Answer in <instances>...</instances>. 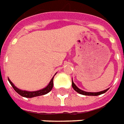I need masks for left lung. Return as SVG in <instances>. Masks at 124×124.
<instances>
[{"label": "left lung", "mask_w": 124, "mask_h": 124, "mask_svg": "<svg viewBox=\"0 0 124 124\" xmlns=\"http://www.w3.org/2000/svg\"><path fill=\"white\" fill-rule=\"evenodd\" d=\"M72 88L74 89V90L75 91H77L78 93L79 94H81V95H89V96H97V95H100L101 94H103L105 93L109 89H107L104 90V91H99V92H86V91H83L81 90L79 88H78L77 86V85H75L73 82V80L72 79Z\"/></svg>", "instance_id": "left-lung-1"}]
</instances>
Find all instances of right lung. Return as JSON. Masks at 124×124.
<instances>
[{"label":"right lung","mask_w":124,"mask_h":124,"mask_svg":"<svg viewBox=\"0 0 124 124\" xmlns=\"http://www.w3.org/2000/svg\"><path fill=\"white\" fill-rule=\"evenodd\" d=\"M54 76H55V75H54ZM54 76L52 77V78L51 79L49 84H48L45 88H44V89H40V90H38V91H23V90L19 89V88H17V86H15V85L11 82V80H10L8 78V80L9 83H10V84L11 85V86H13V88L14 89V90H15L18 94H19L21 96L24 97H26V98H32V97H38V96H41V95H46V94H47V93H48L50 92V91L52 89V88H53V80Z\"/></svg>","instance_id":"add662e5"}]
</instances>
